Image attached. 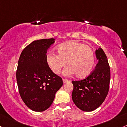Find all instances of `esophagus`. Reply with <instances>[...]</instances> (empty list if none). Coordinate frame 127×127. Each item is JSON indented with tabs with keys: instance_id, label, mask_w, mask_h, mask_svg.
I'll list each match as a JSON object with an SVG mask.
<instances>
[{
	"instance_id": "obj_1",
	"label": "esophagus",
	"mask_w": 127,
	"mask_h": 127,
	"mask_svg": "<svg viewBox=\"0 0 127 127\" xmlns=\"http://www.w3.org/2000/svg\"><path fill=\"white\" fill-rule=\"evenodd\" d=\"M68 81H69L67 80V79H64V78L63 79V82L64 83H67V82H68Z\"/></svg>"
}]
</instances>
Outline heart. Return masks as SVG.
I'll use <instances>...</instances> for the list:
<instances>
[{
	"instance_id": "heart-1",
	"label": "heart",
	"mask_w": 127,
	"mask_h": 127,
	"mask_svg": "<svg viewBox=\"0 0 127 127\" xmlns=\"http://www.w3.org/2000/svg\"><path fill=\"white\" fill-rule=\"evenodd\" d=\"M58 55L50 52L47 55L46 61L54 73L58 74L66 65L63 72L64 76H70L75 73L78 78L88 76L95 64V56L92 49L83 43L70 41L58 46Z\"/></svg>"
}]
</instances>
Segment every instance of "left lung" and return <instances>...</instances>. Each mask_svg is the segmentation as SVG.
Listing matches in <instances>:
<instances>
[{
	"label": "left lung",
	"instance_id": "8db88e82",
	"mask_svg": "<svg viewBox=\"0 0 127 127\" xmlns=\"http://www.w3.org/2000/svg\"><path fill=\"white\" fill-rule=\"evenodd\" d=\"M98 60L96 68L86 78L72 81V97L74 104L84 111L98 108L106 98L109 90L110 69L107 57L102 48L96 50Z\"/></svg>",
	"mask_w": 127,
	"mask_h": 127
}]
</instances>
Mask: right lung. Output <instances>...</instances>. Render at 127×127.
Segmentation results:
<instances>
[{
  "instance_id": "right-lung-1",
  "label": "right lung",
  "mask_w": 127,
  "mask_h": 127,
  "mask_svg": "<svg viewBox=\"0 0 127 127\" xmlns=\"http://www.w3.org/2000/svg\"><path fill=\"white\" fill-rule=\"evenodd\" d=\"M55 39H41L23 50L18 61L16 78L19 93L25 105L35 111H45L63 86L61 77L54 73L46 61L47 51Z\"/></svg>"
}]
</instances>
